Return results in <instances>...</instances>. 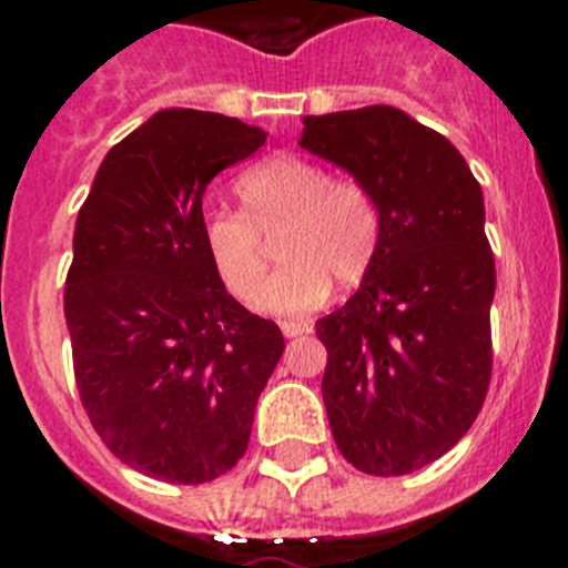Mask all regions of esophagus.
<instances>
[{
  "label": "esophagus",
  "mask_w": 568,
  "mask_h": 568,
  "mask_svg": "<svg viewBox=\"0 0 568 568\" xmlns=\"http://www.w3.org/2000/svg\"><path fill=\"white\" fill-rule=\"evenodd\" d=\"M281 333L287 338H298V335L310 333V324H304V321H281Z\"/></svg>",
  "instance_id": "34e87169"
}]
</instances>
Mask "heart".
<instances>
[{
    "instance_id": "heart-1",
    "label": "heart",
    "mask_w": 568,
    "mask_h": 568,
    "mask_svg": "<svg viewBox=\"0 0 568 568\" xmlns=\"http://www.w3.org/2000/svg\"><path fill=\"white\" fill-rule=\"evenodd\" d=\"M241 213L207 210L202 247L230 295L247 301L267 275L264 241L278 232V258L287 261L255 307L301 315L324 304L338 284H358L381 244V210L355 179L329 175L304 155L275 153L239 175Z\"/></svg>"
}]
</instances>
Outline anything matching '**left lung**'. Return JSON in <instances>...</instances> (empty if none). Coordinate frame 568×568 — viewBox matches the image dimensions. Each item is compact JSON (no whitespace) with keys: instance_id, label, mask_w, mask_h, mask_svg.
Returning a JSON list of instances; mask_svg holds the SVG:
<instances>
[{"instance_id":"1","label":"left lung","mask_w":568,"mask_h":568,"mask_svg":"<svg viewBox=\"0 0 568 568\" xmlns=\"http://www.w3.org/2000/svg\"><path fill=\"white\" fill-rule=\"evenodd\" d=\"M298 144L349 170L381 210L358 293L315 324L329 429L355 469L409 475L469 433L489 389L484 193L449 139L389 104L307 115Z\"/></svg>"}]
</instances>
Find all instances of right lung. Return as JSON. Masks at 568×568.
I'll use <instances>...</instances> for the list:
<instances>
[{"mask_svg":"<svg viewBox=\"0 0 568 568\" xmlns=\"http://www.w3.org/2000/svg\"><path fill=\"white\" fill-rule=\"evenodd\" d=\"M264 139L222 113L162 110L104 155L79 210L64 281L79 398L115 458L168 484L239 464L284 353L202 247L204 190Z\"/></svg>","mask_w":568,"mask_h":568,"instance_id":"obj_1","label":"right lung"}]
</instances>
